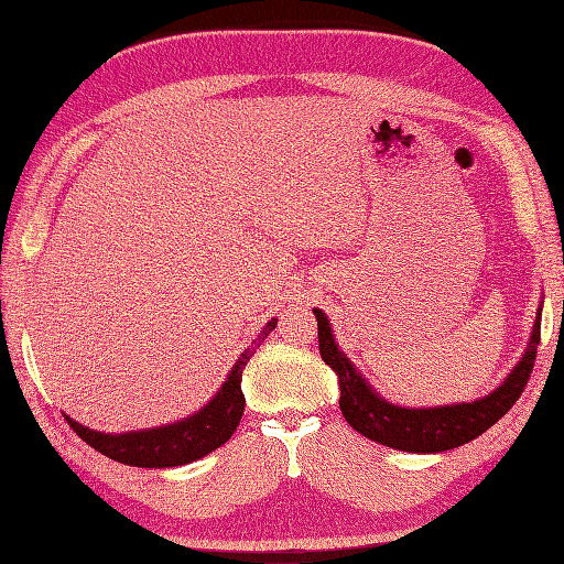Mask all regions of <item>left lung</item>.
Wrapping results in <instances>:
<instances>
[{
  "label": "left lung",
  "instance_id": "obj_1",
  "mask_svg": "<svg viewBox=\"0 0 564 564\" xmlns=\"http://www.w3.org/2000/svg\"><path fill=\"white\" fill-rule=\"evenodd\" d=\"M317 317V336H319V355L338 377L340 388V412L357 433L379 442L383 447L414 452V454H435L466 445V442L482 435L491 429L510 406L518 402L522 390L529 381V373L534 369L536 346L541 338V305L536 311L534 329L529 336L527 350L522 360L508 373L506 381L491 390L489 395L442 406L409 409L383 400L373 390L367 379L348 357L338 350L336 338L332 334V324L319 308H313Z\"/></svg>",
  "mask_w": 564,
  "mask_h": 564
}]
</instances>
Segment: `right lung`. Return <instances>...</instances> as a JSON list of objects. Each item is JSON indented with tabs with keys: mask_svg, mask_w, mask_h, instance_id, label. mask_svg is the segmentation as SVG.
<instances>
[{
	"mask_svg": "<svg viewBox=\"0 0 564 564\" xmlns=\"http://www.w3.org/2000/svg\"><path fill=\"white\" fill-rule=\"evenodd\" d=\"M278 317H272L261 334L251 340V346L237 357L228 379L218 388L216 395L204 404L197 414L183 421L160 425V429L148 431H129V433H98L84 429L82 423L65 416L73 431L91 445L96 452L106 454L108 458L119 460L127 466L139 468H174L193 464V460L207 456L232 437L245 414V395H242V371L251 355L256 352L268 334L275 329Z\"/></svg>",
	"mask_w": 564,
	"mask_h": 564,
	"instance_id": "add662e5",
	"label": "right lung"
}]
</instances>
